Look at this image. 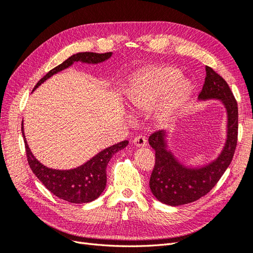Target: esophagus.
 Wrapping results in <instances>:
<instances>
[{
    "label": "esophagus",
    "instance_id": "1",
    "mask_svg": "<svg viewBox=\"0 0 253 253\" xmlns=\"http://www.w3.org/2000/svg\"><path fill=\"white\" fill-rule=\"evenodd\" d=\"M145 143H147V139H145V137H144V136L139 135V136L135 137V139H134V144L136 145V147H138V148L144 147Z\"/></svg>",
    "mask_w": 253,
    "mask_h": 253
}]
</instances>
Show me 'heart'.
<instances>
[{"instance_id":"b5f03b06","label":"heart","mask_w":253,"mask_h":253,"mask_svg":"<svg viewBox=\"0 0 253 253\" xmlns=\"http://www.w3.org/2000/svg\"><path fill=\"white\" fill-rule=\"evenodd\" d=\"M180 77V72L173 67H157L143 72L128 95L129 104L135 111H144L160 102L158 117H171L191 91L190 82Z\"/></svg>"}]
</instances>
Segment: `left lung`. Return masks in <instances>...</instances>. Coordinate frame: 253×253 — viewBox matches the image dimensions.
<instances>
[{
  "instance_id": "8db88e82",
  "label": "left lung",
  "mask_w": 253,
  "mask_h": 253,
  "mask_svg": "<svg viewBox=\"0 0 253 253\" xmlns=\"http://www.w3.org/2000/svg\"><path fill=\"white\" fill-rule=\"evenodd\" d=\"M216 99L227 111V139L218 157L203 167L188 168L178 162L168 150L167 132L157 131L149 137V143L155 150V166L150 178V189L159 202L169 206L193 203L210 192L225 173L234 155L239 129L237 103L228 83L223 77L206 66L204 86L198 100Z\"/></svg>"
}]
</instances>
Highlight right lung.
<instances>
[{
	"mask_svg": "<svg viewBox=\"0 0 253 253\" xmlns=\"http://www.w3.org/2000/svg\"><path fill=\"white\" fill-rule=\"evenodd\" d=\"M112 52L97 53V52H78L65 60L63 63L52 68L44 77L38 81L34 90L41 85L45 80L50 78L65 68L70 67L74 62L97 64L111 58ZM22 134L24 137L27 162L30 169L48 191L57 197L73 204H85L95 201L101 195L106 186V166H108L112 156L118 151L125 149L128 141L124 140L99 152L97 155L89 159L87 163L72 170H55L43 166L33 155L30 151L23 128Z\"/></svg>",
	"mask_w": 253,
	"mask_h": 253,
	"instance_id": "add662e5",
	"label": "right lung"
}]
</instances>
